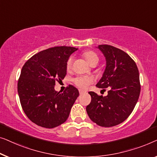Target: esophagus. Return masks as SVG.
<instances>
[{
  "label": "esophagus",
  "instance_id": "obj_1",
  "mask_svg": "<svg viewBox=\"0 0 157 157\" xmlns=\"http://www.w3.org/2000/svg\"><path fill=\"white\" fill-rule=\"evenodd\" d=\"M79 92L80 94H82L84 93H85V91H84V90H79Z\"/></svg>",
  "mask_w": 157,
  "mask_h": 157
}]
</instances>
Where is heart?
I'll use <instances>...</instances> for the list:
<instances>
[{
  "mask_svg": "<svg viewBox=\"0 0 157 157\" xmlns=\"http://www.w3.org/2000/svg\"><path fill=\"white\" fill-rule=\"evenodd\" d=\"M83 57H85L86 61L90 64V65H97L100 61L99 57L95 52L93 51H86L83 53ZM72 59L71 57L68 59L66 64V67L67 70H70L72 67ZM92 79L90 77L87 76H79L78 78L74 79V82L75 83L77 86L79 87L82 88V89H86L88 87L90 84L92 83Z\"/></svg>",
  "mask_w": 157,
  "mask_h": 157,
  "instance_id": "obj_1",
  "label": "heart"
}]
</instances>
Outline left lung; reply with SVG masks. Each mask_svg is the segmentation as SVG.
<instances>
[{"label":"left lung","mask_w":157,"mask_h":157,"mask_svg":"<svg viewBox=\"0 0 157 157\" xmlns=\"http://www.w3.org/2000/svg\"><path fill=\"white\" fill-rule=\"evenodd\" d=\"M97 48L105 57L106 67L96 86L109 90L105 97L90 92L92 100L86 111L97 124L114 127L130 115L137 102L141 90L140 74L136 63L123 50L108 45Z\"/></svg>","instance_id":"left-lung-1"}]
</instances>
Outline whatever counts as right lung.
Here are the masks:
<instances>
[{
    "label": "right lung",
    "mask_w": 157,
    "mask_h": 157,
    "mask_svg": "<svg viewBox=\"0 0 157 157\" xmlns=\"http://www.w3.org/2000/svg\"><path fill=\"white\" fill-rule=\"evenodd\" d=\"M78 48L59 46L34 55L22 68L17 92L26 116L45 128H54L67 120L79 91L69 85L60 93L55 90L56 80L67 74L66 64Z\"/></svg>",
    "instance_id": "1"
}]
</instances>
